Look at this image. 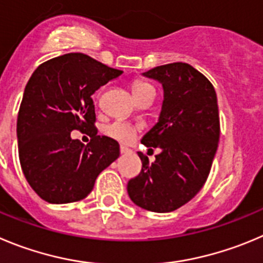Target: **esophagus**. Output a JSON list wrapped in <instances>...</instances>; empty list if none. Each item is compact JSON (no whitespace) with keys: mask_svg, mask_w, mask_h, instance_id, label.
Here are the masks:
<instances>
[{"mask_svg":"<svg viewBox=\"0 0 263 263\" xmlns=\"http://www.w3.org/2000/svg\"><path fill=\"white\" fill-rule=\"evenodd\" d=\"M120 153H122V154H127V153H129V149L127 148V146L122 145V146H120Z\"/></svg>","mask_w":263,"mask_h":263,"instance_id":"34e87169","label":"esophagus"}]
</instances>
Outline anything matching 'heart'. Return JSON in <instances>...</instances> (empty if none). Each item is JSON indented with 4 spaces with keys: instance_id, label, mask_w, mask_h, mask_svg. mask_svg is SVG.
Instances as JSON below:
<instances>
[{
    "instance_id": "1",
    "label": "heart",
    "mask_w": 263,
    "mask_h": 263,
    "mask_svg": "<svg viewBox=\"0 0 263 263\" xmlns=\"http://www.w3.org/2000/svg\"><path fill=\"white\" fill-rule=\"evenodd\" d=\"M149 88H152V85H149L148 83L135 82L132 84V92L135 96L137 93L143 92V90L149 89ZM106 134L120 143H129L135 137V127L126 123V122H122V120H117V122H112L106 127Z\"/></svg>"
}]
</instances>
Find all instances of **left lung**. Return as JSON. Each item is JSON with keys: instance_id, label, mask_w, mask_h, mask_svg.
<instances>
[{"instance_id": "left-lung-1", "label": "left lung", "mask_w": 263, "mask_h": 263, "mask_svg": "<svg viewBox=\"0 0 263 263\" xmlns=\"http://www.w3.org/2000/svg\"><path fill=\"white\" fill-rule=\"evenodd\" d=\"M143 76L163 88L158 122L141 139L161 153L153 163L139 153L143 168L128 181L127 192L143 209L170 213L192 200L209 176L220 132L217 93L188 63L158 66Z\"/></svg>"}]
</instances>
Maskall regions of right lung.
<instances>
[{
  "label": "right lung",
  "instance_id": "right-lung-1",
  "mask_svg": "<svg viewBox=\"0 0 263 263\" xmlns=\"http://www.w3.org/2000/svg\"><path fill=\"white\" fill-rule=\"evenodd\" d=\"M122 72L85 54L68 53L44 62L29 78L16 136L22 170L43 200H83L100 173L119 157L118 141L97 135L92 96ZM73 129L90 135L87 146L70 137Z\"/></svg>",
  "mask_w": 263,
  "mask_h": 263
}]
</instances>
